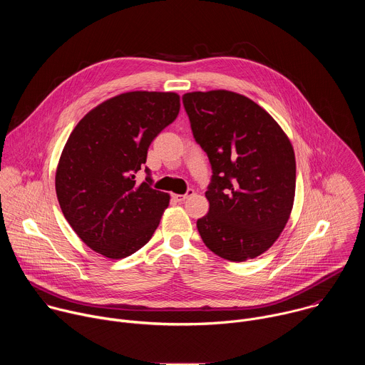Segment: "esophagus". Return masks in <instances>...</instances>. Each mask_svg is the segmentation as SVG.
I'll list each match as a JSON object with an SVG mask.
<instances>
[{
	"label": "esophagus",
	"mask_w": 365,
	"mask_h": 365,
	"mask_svg": "<svg viewBox=\"0 0 365 365\" xmlns=\"http://www.w3.org/2000/svg\"><path fill=\"white\" fill-rule=\"evenodd\" d=\"M193 195V189H189L185 195H179V193H173L172 196H173V199L175 200H178V202H183V200H186L189 196H192Z\"/></svg>",
	"instance_id": "1"
}]
</instances>
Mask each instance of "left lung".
<instances>
[{"label": "left lung", "mask_w": 365, "mask_h": 365, "mask_svg": "<svg viewBox=\"0 0 365 365\" xmlns=\"http://www.w3.org/2000/svg\"><path fill=\"white\" fill-rule=\"evenodd\" d=\"M183 106L196 143L212 166L210 212L196 227L217 255L241 263L267 251L294 202L293 145L276 120L250 98L225 89L189 92Z\"/></svg>", "instance_id": "8db88e82"}]
</instances>
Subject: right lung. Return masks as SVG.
I'll list each match as a JSON object with an SVG mask.
<instances>
[{"label": "right lung", "mask_w": 365, "mask_h": 365, "mask_svg": "<svg viewBox=\"0 0 365 365\" xmlns=\"http://www.w3.org/2000/svg\"><path fill=\"white\" fill-rule=\"evenodd\" d=\"M180 110L175 92H124L91 110L71 133L56 169L61 210L76 235L111 259L144 247L170 195L135 175L158 134ZM148 173V169H145Z\"/></svg>", "instance_id": "right-lung-1"}]
</instances>
